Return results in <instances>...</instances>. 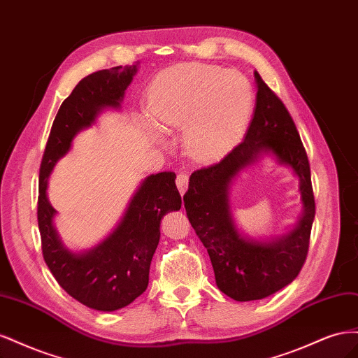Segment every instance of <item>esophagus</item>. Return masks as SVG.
<instances>
[{"instance_id":"34e87169","label":"esophagus","mask_w":358,"mask_h":358,"mask_svg":"<svg viewBox=\"0 0 358 358\" xmlns=\"http://www.w3.org/2000/svg\"><path fill=\"white\" fill-rule=\"evenodd\" d=\"M176 185H178L180 196H183V194L187 192V188H188V176L185 175V173H179L178 178H176Z\"/></svg>"}]
</instances>
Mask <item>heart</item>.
I'll use <instances>...</instances> for the list:
<instances>
[{
  "label": "heart",
  "instance_id": "heart-1",
  "mask_svg": "<svg viewBox=\"0 0 358 358\" xmlns=\"http://www.w3.org/2000/svg\"><path fill=\"white\" fill-rule=\"evenodd\" d=\"M254 90L245 74L203 62H183L162 71L150 86L148 112L156 124L137 117L159 142L182 129V150L196 162L222 158L239 142L254 109Z\"/></svg>",
  "mask_w": 358,
  "mask_h": 358
}]
</instances>
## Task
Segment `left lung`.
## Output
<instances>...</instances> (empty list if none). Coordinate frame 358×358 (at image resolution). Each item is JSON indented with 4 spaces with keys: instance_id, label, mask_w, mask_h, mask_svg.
<instances>
[{
    "instance_id": "1",
    "label": "left lung",
    "mask_w": 358,
    "mask_h": 358,
    "mask_svg": "<svg viewBox=\"0 0 358 358\" xmlns=\"http://www.w3.org/2000/svg\"><path fill=\"white\" fill-rule=\"evenodd\" d=\"M254 78L255 109L243 142L218 164L194 171L183 196L188 220L210 257L216 287L237 301L268 297L297 278L315 218L309 161L297 128L257 71ZM264 157L292 169L299 180L302 215L285 234L257 238L236 227L229 196L240 171Z\"/></svg>"
}]
</instances>
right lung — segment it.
Here are the masks:
<instances>
[{"mask_svg":"<svg viewBox=\"0 0 358 358\" xmlns=\"http://www.w3.org/2000/svg\"><path fill=\"white\" fill-rule=\"evenodd\" d=\"M138 64L95 71L83 78L61 104L40 167L37 220L45 262L58 284L82 305L113 312L134 301L149 284V267L159 242L162 216L182 206L176 175L161 171L145 178L104 239L83 251L62 242L57 209L48 197L49 178L80 131L96 124L104 110H121Z\"/></svg>","mask_w":358,"mask_h":358,"instance_id":"obj_1","label":"right lung"}]
</instances>
